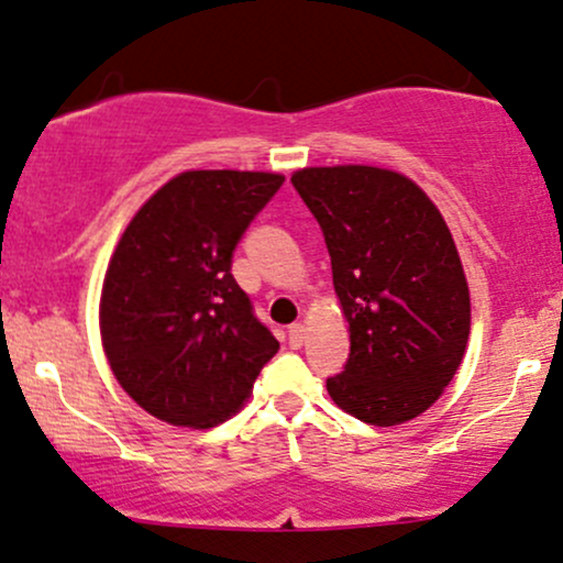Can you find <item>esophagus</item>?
Segmentation results:
<instances>
[{
    "label": "esophagus",
    "mask_w": 563,
    "mask_h": 563,
    "mask_svg": "<svg viewBox=\"0 0 563 563\" xmlns=\"http://www.w3.org/2000/svg\"><path fill=\"white\" fill-rule=\"evenodd\" d=\"M302 343H306V327L298 321V324L289 327V345H292V349H300Z\"/></svg>",
    "instance_id": "1"
}]
</instances>
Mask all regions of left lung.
<instances>
[{
	"instance_id": "8db88e82",
	"label": "left lung",
	"mask_w": 563,
	"mask_h": 563,
	"mask_svg": "<svg viewBox=\"0 0 563 563\" xmlns=\"http://www.w3.org/2000/svg\"><path fill=\"white\" fill-rule=\"evenodd\" d=\"M292 186L324 231L351 356L327 380L343 412L401 426L463 364L471 292L444 214L407 175L369 164L302 167Z\"/></svg>"
}]
</instances>
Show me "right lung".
Here are the masks:
<instances>
[{
    "instance_id": "right-lung-1",
    "label": "right lung",
    "mask_w": 563,
    "mask_h": 563,
    "mask_svg": "<svg viewBox=\"0 0 563 563\" xmlns=\"http://www.w3.org/2000/svg\"><path fill=\"white\" fill-rule=\"evenodd\" d=\"M284 175L186 169L132 214L100 289V340L137 407L212 428L250 399L279 351L231 276V255Z\"/></svg>"
}]
</instances>
